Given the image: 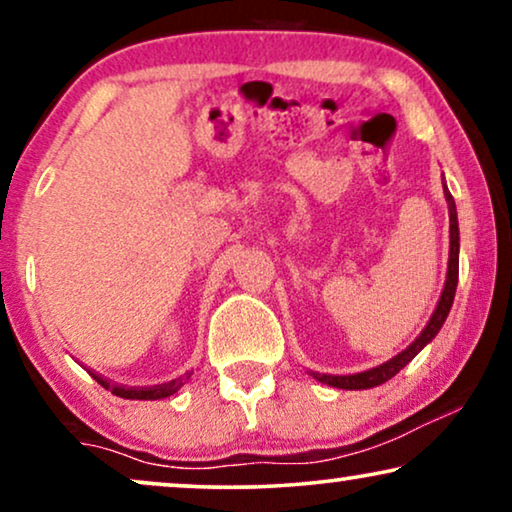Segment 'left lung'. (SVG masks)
<instances>
[{"label": "left lung", "instance_id": "left-lung-1", "mask_svg": "<svg viewBox=\"0 0 512 512\" xmlns=\"http://www.w3.org/2000/svg\"><path fill=\"white\" fill-rule=\"evenodd\" d=\"M445 198H447V205H450V265H447V282H445L443 296H440L436 312H433V317L429 319V324H426L422 335H419V338L412 342V345L405 349V352L394 356V359L387 361V363H382V366L370 368V370H366V373H356V375H319V373H312L319 382L331 384V387H338V389H370V387H377V384L391 380V377H394L398 370L408 366V363L415 359V356L422 352V349L429 345L433 338H436L440 326L445 324L447 314H450V307L454 303V291H457V282H459L457 207H454V198H452V193L447 191V188H445Z\"/></svg>", "mask_w": 512, "mask_h": 512}]
</instances>
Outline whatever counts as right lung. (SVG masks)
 Segmentation results:
<instances>
[{"label":"right lung","mask_w":512,"mask_h":512,"mask_svg":"<svg viewBox=\"0 0 512 512\" xmlns=\"http://www.w3.org/2000/svg\"><path fill=\"white\" fill-rule=\"evenodd\" d=\"M93 377L102 384L104 389H109L111 394H116V396H121V398H137V401H156V398H167V396L177 394V391L184 387L186 380L191 375L177 377V380L165 382V384H153V387H125V384H114V382L104 380L102 375H93Z\"/></svg>","instance_id":"1"}]
</instances>
